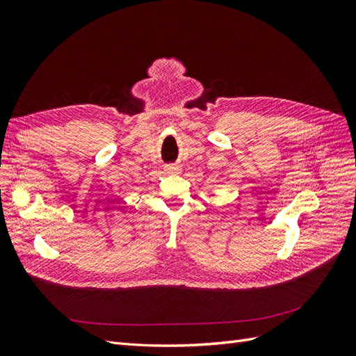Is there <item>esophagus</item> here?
<instances>
[{
  "label": "esophagus",
  "mask_w": 356,
  "mask_h": 356,
  "mask_svg": "<svg viewBox=\"0 0 356 356\" xmlns=\"http://www.w3.org/2000/svg\"><path fill=\"white\" fill-rule=\"evenodd\" d=\"M165 170L169 175H179L181 174V168L178 165H166Z\"/></svg>",
  "instance_id": "1"
}]
</instances>
